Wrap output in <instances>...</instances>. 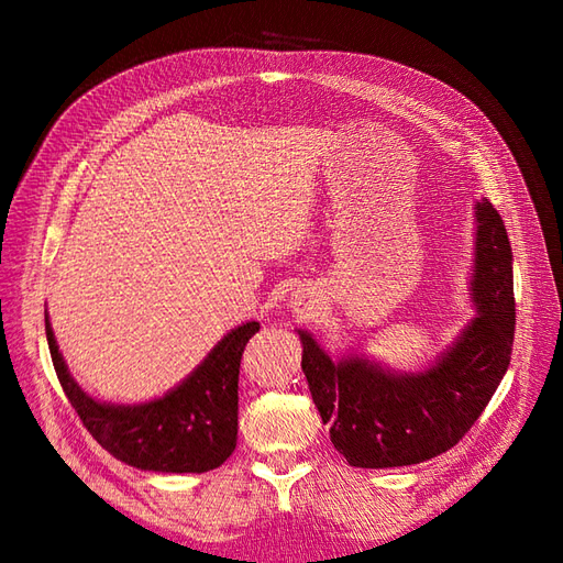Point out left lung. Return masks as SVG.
<instances>
[{"instance_id": "left-lung-1", "label": "left lung", "mask_w": 563, "mask_h": 563, "mask_svg": "<svg viewBox=\"0 0 563 563\" xmlns=\"http://www.w3.org/2000/svg\"><path fill=\"white\" fill-rule=\"evenodd\" d=\"M512 254L506 224L488 200L476 202L472 302L476 314L421 373H391L365 357L331 361L297 331L302 373L329 435L351 466L387 470L448 452L494 397L516 336Z\"/></svg>"}]
</instances>
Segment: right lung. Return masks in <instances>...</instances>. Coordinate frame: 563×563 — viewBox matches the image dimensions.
<instances>
[{"label": "right lung", "instance_id": "obj_1", "mask_svg": "<svg viewBox=\"0 0 563 563\" xmlns=\"http://www.w3.org/2000/svg\"><path fill=\"white\" fill-rule=\"evenodd\" d=\"M258 321L232 329L194 373L164 397L145 404H106L84 391L57 351L45 317L47 349L59 385L84 428L115 460L145 472L202 474L230 457L236 448L239 365Z\"/></svg>", "mask_w": 563, "mask_h": 563}]
</instances>
